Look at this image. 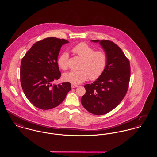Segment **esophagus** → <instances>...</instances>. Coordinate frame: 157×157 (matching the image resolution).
I'll return each instance as SVG.
<instances>
[{"mask_svg": "<svg viewBox=\"0 0 157 157\" xmlns=\"http://www.w3.org/2000/svg\"><path fill=\"white\" fill-rule=\"evenodd\" d=\"M71 87H72V88H75L78 87V85H75V84H72L71 85Z\"/></svg>", "mask_w": 157, "mask_h": 157, "instance_id": "34e87169", "label": "esophagus"}]
</instances>
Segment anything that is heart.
Returning <instances> with one entry per match:
<instances>
[{
	"label": "heart",
	"mask_w": 157,
	"mask_h": 157,
	"mask_svg": "<svg viewBox=\"0 0 157 157\" xmlns=\"http://www.w3.org/2000/svg\"><path fill=\"white\" fill-rule=\"evenodd\" d=\"M72 51L82 59L79 67L80 69L63 74V80L78 84L85 82L89 78L90 80H95L103 74L107 64V55L104 51H95L93 47L85 42L76 45ZM68 63V53H62L58 59L59 67L66 70Z\"/></svg>",
	"instance_id": "heart-1"
}]
</instances>
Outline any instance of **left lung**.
Returning a JSON list of instances; mask_svg holds the SVG:
<instances>
[{"mask_svg":"<svg viewBox=\"0 0 157 157\" xmlns=\"http://www.w3.org/2000/svg\"><path fill=\"white\" fill-rule=\"evenodd\" d=\"M99 42L107 55L103 74L92 84L84 86L86 93L81 98L83 106L92 114L104 115L116 108L125 97L131 75L129 61L117 45L108 40Z\"/></svg>","mask_w":157,"mask_h":157,"instance_id":"1","label":"left lung"}]
</instances>
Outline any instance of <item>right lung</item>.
Listing matches in <instances>:
<instances>
[{"label": "right lung", "mask_w": 157, "mask_h": 157, "mask_svg": "<svg viewBox=\"0 0 157 157\" xmlns=\"http://www.w3.org/2000/svg\"><path fill=\"white\" fill-rule=\"evenodd\" d=\"M68 42L63 39L45 38L34 44L22 59V88L25 96L37 108L48 110L56 107L71 90L69 82L52 84L61 76L57 62L60 48Z\"/></svg>", "instance_id": "obj_1"}]
</instances>
